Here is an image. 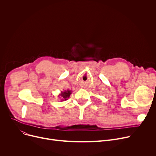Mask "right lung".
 <instances>
[{
	"label": "right lung",
	"mask_w": 156,
	"mask_h": 156,
	"mask_svg": "<svg viewBox=\"0 0 156 156\" xmlns=\"http://www.w3.org/2000/svg\"><path fill=\"white\" fill-rule=\"evenodd\" d=\"M71 94V90H65L64 92H62L61 94H60V96L62 97V101H66L68 99V98L69 97L70 95Z\"/></svg>",
	"instance_id": "1"
}]
</instances>
